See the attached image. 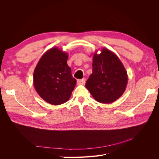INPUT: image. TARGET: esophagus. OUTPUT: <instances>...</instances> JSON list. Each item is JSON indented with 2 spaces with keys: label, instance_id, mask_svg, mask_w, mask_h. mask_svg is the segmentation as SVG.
Masks as SVG:
<instances>
[{
  "label": "esophagus",
  "instance_id": "34e87169",
  "mask_svg": "<svg viewBox=\"0 0 159 159\" xmlns=\"http://www.w3.org/2000/svg\"><path fill=\"white\" fill-rule=\"evenodd\" d=\"M85 82V79L83 78V79H81V80H78V81H77V83H78V85H84Z\"/></svg>",
  "mask_w": 159,
  "mask_h": 159
}]
</instances>
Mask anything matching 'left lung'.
Instances as JSON below:
<instances>
[{"label": "left lung", "instance_id": "1", "mask_svg": "<svg viewBox=\"0 0 159 159\" xmlns=\"http://www.w3.org/2000/svg\"><path fill=\"white\" fill-rule=\"evenodd\" d=\"M93 56V71L85 87L97 102L111 103L121 97L128 83L127 72L117 56L105 48Z\"/></svg>", "mask_w": 159, "mask_h": 159}]
</instances>
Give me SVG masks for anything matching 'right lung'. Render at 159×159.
<instances>
[{"label": "right lung", "mask_w": 159, "mask_h": 159, "mask_svg": "<svg viewBox=\"0 0 159 159\" xmlns=\"http://www.w3.org/2000/svg\"><path fill=\"white\" fill-rule=\"evenodd\" d=\"M68 55L54 47L41 57L33 74V84L38 94L45 102L58 105L70 98L76 80L67 64Z\"/></svg>", "instance_id": "1"}]
</instances>
